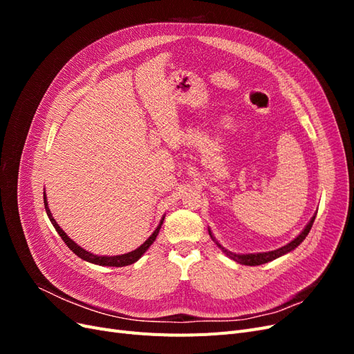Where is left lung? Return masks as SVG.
Masks as SVG:
<instances>
[{
    "label": "left lung",
    "instance_id": "1",
    "mask_svg": "<svg viewBox=\"0 0 354 354\" xmlns=\"http://www.w3.org/2000/svg\"><path fill=\"white\" fill-rule=\"evenodd\" d=\"M315 218H316V216H313V218L310 220V223L307 224L306 226V229L298 234V236L294 239V241H291L289 242L288 245H285V246H282V248H279V250H274V251H269V252H260V254H243V255H241V254H233V252H230V251H227L226 248H223V246L214 239V236L211 234V232H209V236H211V239L217 243V246H220V248L223 250V252H226V255L227 257H230L232 260H234V261H238V263H241V264H245V266H260V264H264V263H269V261H273L274 259H277V257H281V255H283V254H286V252H291L292 250H295L297 246L301 243L304 239H306V236L308 234V232H310V229H312V226H313V223H315Z\"/></svg>",
    "mask_w": 354,
    "mask_h": 354
}]
</instances>
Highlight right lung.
Wrapping results in <instances>:
<instances>
[{
  "label": "right lung",
  "mask_w": 354,
  "mask_h": 354,
  "mask_svg": "<svg viewBox=\"0 0 354 354\" xmlns=\"http://www.w3.org/2000/svg\"><path fill=\"white\" fill-rule=\"evenodd\" d=\"M44 205H46L47 216H48V218H50L51 224H53V226H55L56 232L60 234V238L63 239V242H65V243L68 245V248H69L71 251H73L75 254H77V255L80 257V259H82V260H85V261H88V263H93V264H99V266L122 267V266H128V264H133V263H136V261H137L138 259H140V257L147 251L149 246H151V245L153 243V241H155V239H156V236H158V233H159L160 226H162V221H164V218L160 220V223H159V226L156 227V230L151 234V236H149V239H147L142 246H138L137 250H134V251H131V252H128V254H122V255L100 257V255H94V254H91V252H88V251L82 250L81 246H78L77 243H75V242L68 236V234L60 229V226H59V224L56 223V220L53 218V216H51L50 208H48V205H47L46 195H44Z\"/></svg>",
  "instance_id": "1"
}]
</instances>
